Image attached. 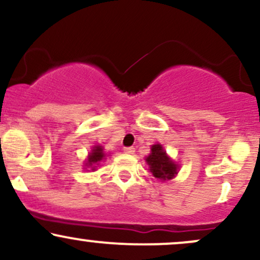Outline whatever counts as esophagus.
<instances>
[{
  "instance_id": "34e87169",
  "label": "esophagus",
  "mask_w": 260,
  "mask_h": 260,
  "mask_svg": "<svg viewBox=\"0 0 260 260\" xmlns=\"http://www.w3.org/2000/svg\"><path fill=\"white\" fill-rule=\"evenodd\" d=\"M123 150H124V153H127V154H134V153H136V149H134L133 147H127V148H124Z\"/></svg>"
}]
</instances>
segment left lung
Here are the masks:
<instances>
[{
    "label": "left lung",
    "instance_id": "obj_1",
    "mask_svg": "<svg viewBox=\"0 0 260 260\" xmlns=\"http://www.w3.org/2000/svg\"><path fill=\"white\" fill-rule=\"evenodd\" d=\"M149 170L155 178L161 181L172 180L178 171V165L172 161L161 144L151 145L150 154L145 157Z\"/></svg>",
    "mask_w": 260,
    "mask_h": 260
}]
</instances>
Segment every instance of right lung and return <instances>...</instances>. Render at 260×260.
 <instances>
[{
	"label": "right lung",
	"mask_w": 260,
	"mask_h": 260,
	"mask_svg": "<svg viewBox=\"0 0 260 260\" xmlns=\"http://www.w3.org/2000/svg\"><path fill=\"white\" fill-rule=\"evenodd\" d=\"M105 153H104V148L101 145H95L92 147V150L89 153L88 155V159H86L85 166L86 168H91V170H95L96 165L105 159Z\"/></svg>",
	"instance_id": "1"
}]
</instances>
